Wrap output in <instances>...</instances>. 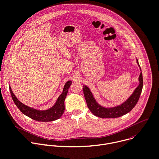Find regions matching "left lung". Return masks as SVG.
Wrapping results in <instances>:
<instances>
[{
    "mask_svg": "<svg viewBox=\"0 0 159 159\" xmlns=\"http://www.w3.org/2000/svg\"><path fill=\"white\" fill-rule=\"evenodd\" d=\"M136 61L141 70V74L139 77V85L134 90L132 95L120 105L108 108L101 106L96 101L90 89L87 85H83L84 94L87 107L95 116L102 118H116L127 114L136 106L139 99L143 87V78L141 69L138 59H136Z\"/></svg>",
    "mask_w": 159,
    "mask_h": 159,
    "instance_id": "obj_1",
    "label": "left lung"
}]
</instances>
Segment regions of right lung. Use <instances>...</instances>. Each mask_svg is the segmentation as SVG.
I'll use <instances>...</instances> for the list:
<instances>
[{"instance_id":"obj_1","label":"right lung","mask_w":159,"mask_h":159,"mask_svg":"<svg viewBox=\"0 0 159 159\" xmlns=\"http://www.w3.org/2000/svg\"><path fill=\"white\" fill-rule=\"evenodd\" d=\"M71 84L72 81L70 80H68L65 84L62 93L59 95L55 104L52 107L46 110H38L24 105L16 98L10 86H9V90L13 102L23 114L37 121L48 122L55 121L60 118L64 113L65 110L64 101Z\"/></svg>"}]
</instances>
